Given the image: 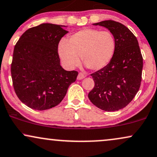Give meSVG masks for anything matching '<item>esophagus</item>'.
<instances>
[{
  "label": "esophagus",
  "instance_id": "obj_1",
  "mask_svg": "<svg viewBox=\"0 0 157 157\" xmlns=\"http://www.w3.org/2000/svg\"><path fill=\"white\" fill-rule=\"evenodd\" d=\"M85 77H86V75H85L84 74L80 72L78 74V76H77V80H82V79L85 78Z\"/></svg>",
  "mask_w": 157,
  "mask_h": 157
}]
</instances>
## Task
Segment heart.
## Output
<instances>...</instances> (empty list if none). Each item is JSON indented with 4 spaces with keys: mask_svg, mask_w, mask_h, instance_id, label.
<instances>
[{
    "mask_svg": "<svg viewBox=\"0 0 157 157\" xmlns=\"http://www.w3.org/2000/svg\"><path fill=\"white\" fill-rule=\"evenodd\" d=\"M116 48V41L110 31L95 28H84L68 39L60 41L58 53L62 63L68 69H74L82 63L89 69L97 71L111 61Z\"/></svg>",
    "mask_w": 157,
    "mask_h": 157,
    "instance_id": "b5f03b06",
    "label": "heart"
}]
</instances>
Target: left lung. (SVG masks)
<instances>
[{
    "mask_svg": "<svg viewBox=\"0 0 157 157\" xmlns=\"http://www.w3.org/2000/svg\"><path fill=\"white\" fill-rule=\"evenodd\" d=\"M94 25L109 30L116 39V48L106 67L90 75L94 87L88 98L98 108L107 112L116 111L129 105L139 90L143 56L137 38L124 25L113 20Z\"/></svg>",
    "mask_w": 157,
    "mask_h": 157,
    "instance_id": "obj_1",
    "label": "left lung"
}]
</instances>
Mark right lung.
<instances>
[{"label": "right lung", "mask_w": 157, "mask_h": 157, "mask_svg": "<svg viewBox=\"0 0 157 157\" xmlns=\"http://www.w3.org/2000/svg\"><path fill=\"white\" fill-rule=\"evenodd\" d=\"M62 25L43 23L29 28L15 44L11 74L19 99L30 108L45 110L58 105L76 80L77 71L60 65L59 41L68 33Z\"/></svg>", "instance_id": "right-lung-1"}]
</instances>
